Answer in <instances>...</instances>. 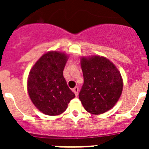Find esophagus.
I'll return each mask as SVG.
<instances>
[{
    "label": "esophagus",
    "instance_id": "obj_1",
    "mask_svg": "<svg viewBox=\"0 0 149 149\" xmlns=\"http://www.w3.org/2000/svg\"><path fill=\"white\" fill-rule=\"evenodd\" d=\"M72 91H73L74 93V94H75V95L77 96V95H78L79 88L77 87V86H75V87H74L73 89H72Z\"/></svg>",
    "mask_w": 149,
    "mask_h": 149
}]
</instances>
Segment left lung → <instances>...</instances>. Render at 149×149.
Returning <instances> with one entry per match:
<instances>
[{"label": "left lung", "mask_w": 149, "mask_h": 149, "mask_svg": "<svg viewBox=\"0 0 149 149\" xmlns=\"http://www.w3.org/2000/svg\"><path fill=\"white\" fill-rule=\"evenodd\" d=\"M81 68L84 84L79 98L87 112L104 113L116 104L122 94L120 72L110 60L99 56L81 59Z\"/></svg>", "instance_id": "8db88e82"}]
</instances>
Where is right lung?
Instances as JSON below:
<instances>
[{"label":"right lung","mask_w":149,"mask_h":149,"mask_svg":"<svg viewBox=\"0 0 149 149\" xmlns=\"http://www.w3.org/2000/svg\"><path fill=\"white\" fill-rule=\"evenodd\" d=\"M66 61L65 54L51 51L41 56L29 74L27 89L30 99L46 115L63 113L75 97L63 77Z\"/></svg>","instance_id":"add662e5"}]
</instances>
